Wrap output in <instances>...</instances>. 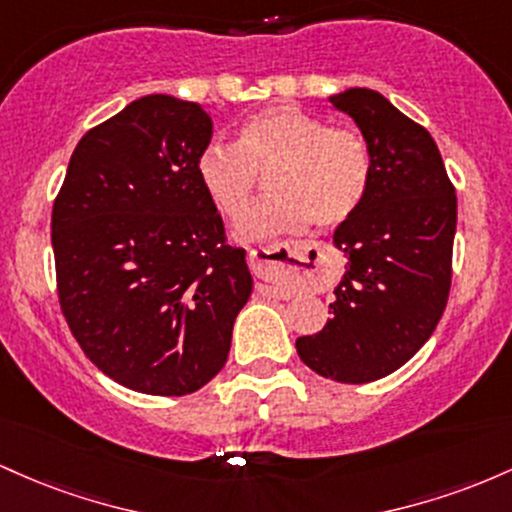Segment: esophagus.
Segmentation results:
<instances>
[{"mask_svg":"<svg viewBox=\"0 0 512 512\" xmlns=\"http://www.w3.org/2000/svg\"><path fill=\"white\" fill-rule=\"evenodd\" d=\"M300 244H295V241H285V244H273V246H258V249H251L249 251V263L251 268H254L256 275H261L263 280H266V290L273 292V295H280L285 297V287H280L275 283V275L280 273V266L283 263L275 261L278 258V251L285 249V251H292L297 249Z\"/></svg>","mask_w":512,"mask_h":512,"instance_id":"1","label":"esophagus"}]
</instances>
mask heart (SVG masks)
<instances>
[{"instance_id": "heart-1", "label": "heart", "mask_w": 512, "mask_h": 512, "mask_svg": "<svg viewBox=\"0 0 512 512\" xmlns=\"http://www.w3.org/2000/svg\"><path fill=\"white\" fill-rule=\"evenodd\" d=\"M200 188L225 217L249 208L266 176V200L237 225L241 241L292 232L309 222L338 227L355 215L372 179V154L353 128H331L297 106H273L246 118L234 145L210 142L195 159Z\"/></svg>"}]
</instances>
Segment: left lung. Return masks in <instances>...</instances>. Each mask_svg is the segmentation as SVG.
Returning <instances> with one entry per match:
<instances>
[{"label": "left lung", "mask_w": 512, "mask_h": 512, "mask_svg": "<svg viewBox=\"0 0 512 512\" xmlns=\"http://www.w3.org/2000/svg\"><path fill=\"white\" fill-rule=\"evenodd\" d=\"M329 101L363 132L372 179L355 215L333 232L348 263L331 319L295 348L326 380L365 384L409 363L445 312L457 198L430 132L380 91L353 86Z\"/></svg>", "instance_id": "obj_1"}]
</instances>
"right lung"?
I'll return each mask as SVG.
<instances>
[{
	"instance_id": "right-lung-1",
	"label": "right lung",
	"mask_w": 512,
	"mask_h": 512,
	"mask_svg": "<svg viewBox=\"0 0 512 512\" xmlns=\"http://www.w3.org/2000/svg\"><path fill=\"white\" fill-rule=\"evenodd\" d=\"M210 137L198 103L142 96L79 140L53 205L70 331L103 375L142 394L208 384L254 287L195 176Z\"/></svg>"
}]
</instances>
